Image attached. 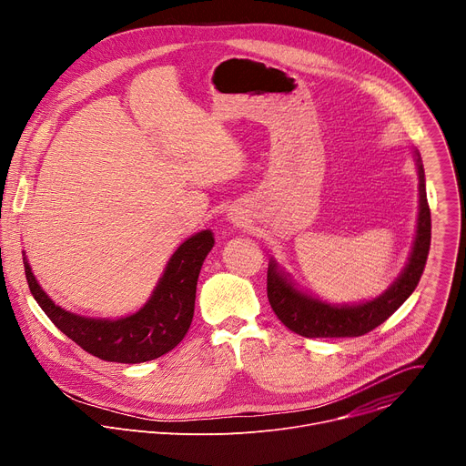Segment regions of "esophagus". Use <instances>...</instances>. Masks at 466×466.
Segmentation results:
<instances>
[{"instance_id": "34e87169", "label": "esophagus", "mask_w": 466, "mask_h": 466, "mask_svg": "<svg viewBox=\"0 0 466 466\" xmlns=\"http://www.w3.org/2000/svg\"><path fill=\"white\" fill-rule=\"evenodd\" d=\"M230 219H232V223H238V225H241L243 221H245V218L241 216V214H238V212H234V214H230Z\"/></svg>"}]
</instances>
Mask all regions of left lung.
<instances>
[{
	"mask_svg": "<svg viewBox=\"0 0 466 466\" xmlns=\"http://www.w3.org/2000/svg\"><path fill=\"white\" fill-rule=\"evenodd\" d=\"M419 175V218L415 241L406 268L376 299L354 304H329L299 289L289 273L271 258L268 269V297L277 317L304 338H358L385 322L415 291L430 252L431 216L426 197L424 166L419 149H413Z\"/></svg>",
	"mask_w": 466,
	"mask_h": 466,
	"instance_id": "obj_1",
	"label": "left lung"
}]
</instances>
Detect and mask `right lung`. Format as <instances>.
Returning a JSON list of instances; mask_svg holds the SVG:
<instances>
[{
    "label": "right lung",
    "instance_id": "right-lung-1",
    "mask_svg": "<svg viewBox=\"0 0 466 466\" xmlns=\"http://www.w3.org/2000/svg\"><path fill=\"white\" fill-rule=\"evenodd\" d=\"M214 232L189 236L173 252L149 300L119 319H96L55 304L36 282L24 254L29 289L51 322L88 354L116 363H144L173 350L189 329L195 309L197 279L214 247Z\"/></svg>",
    "mask_w": 466,
    "mask_h": 466
}]
</instances>
